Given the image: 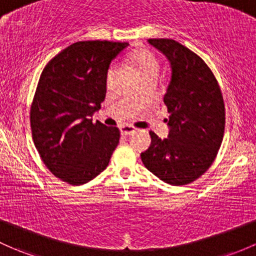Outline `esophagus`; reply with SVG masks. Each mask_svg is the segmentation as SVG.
<instances>
[{
	"instance_id": "esophagus-1",
	"label": "esophagus",
	"mask_w": 256,
	"mask_h": 256,
	"mask_svg": "<svg viewBox=\"0 0 256 256\" xmlns=\"http://www.w3.org/2000/svg\"><path fill=\"white\" fill-rule=\"evenodd\" d=\"M120 131L122 135L128 136V135H131V134H134L136 131V128H134V126H130V125H122L120 128Z\"/></svg>"
}]
</instances>
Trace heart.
Instances as JSON below:
<instances>
[{"instance_id": "1", "label": "heart", "mask_w": 256, "mask_h": 256, "mask_svg": "<svg viewBox=\"0 0 256 256\" xmlns=\"http://www.w3.org/2000/svg\"><path fill=\"white\" fill-rule=\"evenodd\" d=\"M134 64H136L138 68L140 74H141L142 78L146 77H158L160 71V64L158 58H156L154 54L150 52V50H136L135 52L131 55ZM115 72H116V66L112 64L106 72V82L110 83L114 78Z\"/></svg>"}]
</instances>
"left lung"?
Here are the masks:
<instances>
[{"label":"left lung","mask_w":256,"mask_h":256,"mask_svg":"<svg viewBox=\"0 0 256 256\" xmlns=\"http://www.w3.org/2000/svg\"><path fill=\"white\" fill-rule=\"evenodd\" d=\"M169 60L172 77L163 100L169 112L168 138L153 131L144 166L170 185H186L211 166L224 134L226 110L216 77L205 61L173 39H148Z\"/></svg>","instance_id":"1"}]
</instances>
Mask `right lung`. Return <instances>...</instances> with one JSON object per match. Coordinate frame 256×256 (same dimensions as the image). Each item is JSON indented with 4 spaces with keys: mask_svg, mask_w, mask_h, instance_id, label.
Masks as SVG:
<instances>
[{
    "mask_svg": "<svg viewBox=\"0 0 256 256\" xmlns=\"http://www.w3.org/2000/svg\"><path fill=\"white\" fill-rule=\"evenodd\" d=\"M128 42H77L48 62L30 106L32 137L56 178L82 185L100 174L119 144L120 130L93 122L106 94L109 64Z\"/></svg>",
    "mask_w": 256,
    "mask_h": 256,
    "instance_id": "add662e5",
    "label": "right lung"
}]
</instances>
